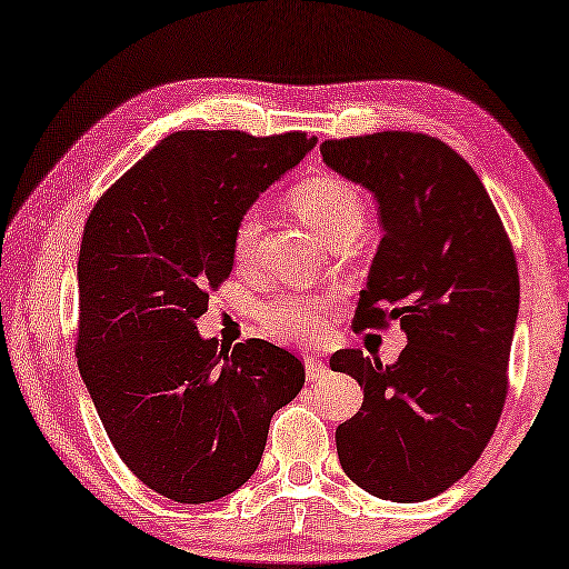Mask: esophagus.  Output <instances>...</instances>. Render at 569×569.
<instances>
[{"mask_svg": "<svg viewBox=\"0 0 569 569\" xmlns=\"http://www.w3.org/2000/svg\"><path fill=\"white\" fill-rule=\"evenodd\" d=\"M329 366L325 360H317V358H307V380L309 383H325L329 378Z\"/></svg>", "mask_w": 569, "mask_h": 569, "instance_id": "obj_1", "label": "esophagus"}]
</instances>
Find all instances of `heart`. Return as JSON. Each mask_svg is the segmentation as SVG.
<instances>
[{"mask_svg":"<svg viewBox=\"0 0 569 569\" xmlns=\"http://www.w3.org/2000/svg\"><path fill=\"white\" fill-rule=\"evenodd\" d=\"M288 203L329 244L355 240L366 230V201H362L360 191L350 181H345L342 176L319 173L301 178L288 191ZM260 230L262 219L258 211L250 209L237 219L230 240L234 266L244 268L256 260ZM260 319L266 321L270 332L283 339H317L327 332V321L321 317L319 303L301 301L296 296H281V299L268 301L260 309Z\"/></svg>","mask_w":569,"mask_h":569,"instance_id":"1","label":"heart"}]
</instances>
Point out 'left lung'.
Returning <instances> with one entry per match:
<instances>
[{
	"label": "left lung",
	"mask_w": 569,
	"mask_h": 569,
	"mask_svg": "<svg viewBox=\"0 0 569 569\" xmlns=\"http://www.w3.org/2000/svg\"><path fill=\"white\" fill-rule=\"evenodd\" d=\"M325 163L376 197L383 240L355 329L401 321L393 366L339 350L362 406L337 427L339 465L383 501H427L462 478L493 437L508 393L519 268L478 173L421 132L321 142Z\"/></svg>",
	"instance_id": "8db88e82"
}]
</instances>
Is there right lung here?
Instances as JSON below:
<instances>
[{"instance_id": "add662e5", "label": "right lung", "mask_w": 569, "mask_h": 569, "mask_svg": "<svg viewBox=\"0 0 569 569\" xmlns=\"http://www.w3.org/2000/svg\"><path fill=\"white\" fill-rule=\"evenodd\" d=\"M313 146L307 132H173L101 193L83 227L81 378L122 462L171 501L209 503L248 482L270 417L307 378L283 347L224 350L197 319L232 273L237 219Z\"/></svg>"}]
</instances>
